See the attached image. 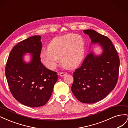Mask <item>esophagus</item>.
<instances>
[{
    "mask_svg": "<svg viewBox=\"0 0 128 128\" xmlns=\"http://www.w3.org/2000/svg\"><path fill=\"white\" fill-rule=\"evenodd\" d=\"M66 74H67V72H61L59 74V75H60V76H64Z\"/></svg>",
    "mask_w": 128,
    "mask_h": 128,
    "instance_id": "obj_1",
    "label": "esophagus"
}]
</instances>
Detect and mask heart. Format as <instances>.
<instances>
[{"mask_svg":"<svg viewBox=\"0 0 128 128\" xmlns=\"http://www.w3.org/2000/svg\"><path fill=\"white\" fill-rule=\"evenodd\" d=\"M85 56V43L78 34H69L56 37L50 42L48 50L40 53L42 62L50 69L57 66L59 58L62 64L68 68H74L82 62Z\"/></svg>","mask_w":128,"mask_h":128,"instance_id":"b5f03b06","label":"heart"}]
</instances>
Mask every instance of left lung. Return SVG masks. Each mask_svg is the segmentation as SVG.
<instances>
[{"mask_svg":"<svg viewBox=\"0 0 128 128\" xmlns=\"http://www.w3.org/2000/svg\"><path fill=\"white\" fill-rule=\"evenodd\" d=\"M92 43L102 46V54L94 52L85 58L81 66L73 72L72 91L80 102L92 104L104 99L117 84L120 59L114 45L107 37L92 29L83 31Z\"/></svg>","mask_w":128,"mask_h":128,"instance_id":"1","label":"left lung"}]
</instances>
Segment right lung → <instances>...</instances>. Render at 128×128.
<instances>
[{"label":"right lung","mask_w":128,"mask_h":128,"mask_svg":"<svg viewBox=\"0 0 128 128\" xmlns=\"http://www.w3.org/2000/svg\"><path fill=\"white\" fill-rule=\"evenodd\" d=\"M40 40V36H34L19 42L10 52L5 68L11 94L18 102L31 107H40L48 102L58 80L56 72L41 63ZM26 52L32 54L29 63L22 59Z\"/></svg>","instance_id":"add662e5"}]
</instances>
